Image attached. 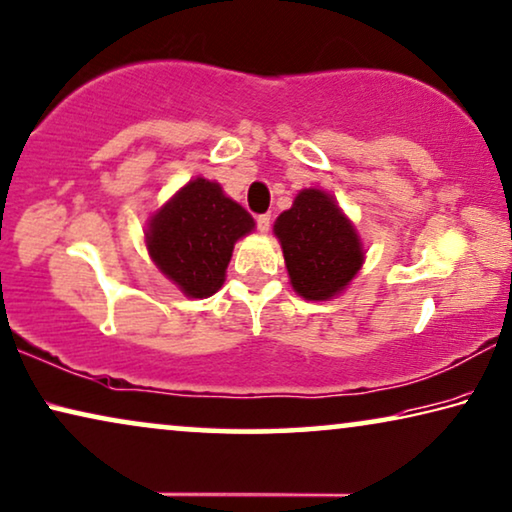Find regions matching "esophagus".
Masks as SVG:
<instances>
[{"label":"esophagus","mask_w":512,"mask_h":512,"mask_svg":"<svg viewBox=\"0 0 512 512\" xmlns=\"http://www.w3.org/2000/svg\"><path fill=\"white\" fill-rule=\"evenodd\" d=\"M256 224H258V231L268 233L270 231V224H272V217H270V214H258Z\"/></svg>","instance_id":"esophagus-1"}]
</instances>
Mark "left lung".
<instances>
[{
    "instance_id": "1",
    "label": "left lung",
    "mask_w": 512,
    "mask_h": 512,
    "mask_svg": "<svg viewBox=\"0 0 512 512\" xmlns=\"http://www.w3.org/2000/svg\"><path fill=\"white\" fill-rule=\"evenodd\" d=\"M293 291L311 302L344 293L365 263L358 228L323 189H302L274 221Z\"/></svg>"
}]
</instances>
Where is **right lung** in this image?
Segmentation results:
<instances>
[{
  "mask_svg": "<svg viewBox=\"0 0 512 512\" xmlns=\"http://www.w3.org/2000/svg\"><path fill=\"white\" fill-rule=\"evenodd\" d=\"M256 221L219 182L194 177L147 217V254L187 298H210L224 286L235 242Z\"/></svg>",
  "mask_w": 512,
  "mask_h": 512,
  "instance_id": "1",
  "label": "right lung"
}]
</instances>
